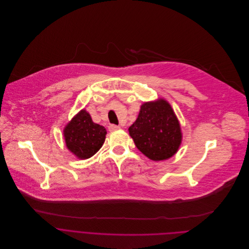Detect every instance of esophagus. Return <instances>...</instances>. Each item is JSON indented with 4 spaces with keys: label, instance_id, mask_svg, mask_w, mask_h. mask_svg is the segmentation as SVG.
<instances>
[{
    "label": "esophagus",
    "instance_id": "1",
    "mask_svg": "<svg viewBox=\"0 0 249 249\" xmlns=\"http://www.w3.org/2000/svg\"><path fill=\"white\" fill-rule=\"evenodd\" d=\"M120 128V125H116V124H110L109 125V130L113 131V130H117Z\"/></svg>",
    "mask_w": 249,
    "mask_h": 249
}]
</instances>
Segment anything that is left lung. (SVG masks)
<instances>
[{"label": "left lung", "mask_w": 249, "mask_h": 249, "mask_svg": "<svg viewBox=\"0 0 249 249\" xmlns=\"http://www.w3.org/2000/svg\"><path fill=\"white\" fill-rule=\"evenodd\" d=\"M128 131L138 150L153 161L171 158L181 142L178 121L170 104L163 99L144 103Z\"/></svg>", "instance_id": "8db88e82"}]
</instances>
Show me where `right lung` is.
<instances>
[{"label":"right lung","instance_id":"add662e5","mask_svg":"<svg viewBox=\"0 0 249 249\" xmlns=\"http://www.w3.org/2000/svg\"><path fill=\"white\" fill-rule=\"evenodd\" d=\"M64 134L69 150L79 159H88L102 147L107 130L93 123L90 115L81 110L68 124Z\"/></svg>","mask_w":249,"mask_h":249}]
</instances>
